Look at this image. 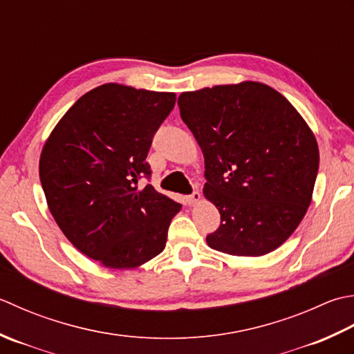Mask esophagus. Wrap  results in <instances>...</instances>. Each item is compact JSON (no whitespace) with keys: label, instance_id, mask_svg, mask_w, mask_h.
<instances>
[{"label":"esophagus","instance_id":"1","mask_svg":"<svg viewBox=\"0 0 354 354\" xmlns=\"http://www.w3.org/2000/svg\"><path fill=\"white\" fill-rule=\"evenodd\" d=\"M200 198H201L200 192H198V191H194V192L191 194V196L186 197V201H187V205H196V203H198Z\"/></svg>","mask_w":354,"mask_h":354}]
</instances>
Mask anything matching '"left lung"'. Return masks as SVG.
I'll return each mask as SVG.
<instances>
[{
  "label": "left lung",
  "instance_id": "8db88e82",
  "mask_svg": "<svg viewBox=\"0 0 354 354\" xmlns=\"http://www.w3.org/2000/svg\"><path fill=\"white\" fill-rule=\"evenodd\" d=\"M177 104L203 151V194L221 215L209 248L236 257L279 248L304 218L318 176L306 120L281 93L252 81L186 91Z\"/></svg>",
  "mask_w": 354,
  "mask_h": 354
}]
</instances>
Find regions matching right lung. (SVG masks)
Masks as SVG:
<instances>
[{
    "label": "right lung",
    "instance_id": "obj_1",
    "mask_svg": "<svg viewBox=\"0 0 354 354\" xmlns=\"http://www.w3.org/2000/svg\"><path fill=\"white\" fill-rule=\"evenodd\" d=\"M174 93L104 84L64 114L42 148L39 178L55 221L84 255L134 269L165 249L182 205L140 178Z\"/></svg>",
    "mask_w": 354,
    "mask_h": 354
}]
</instances>
